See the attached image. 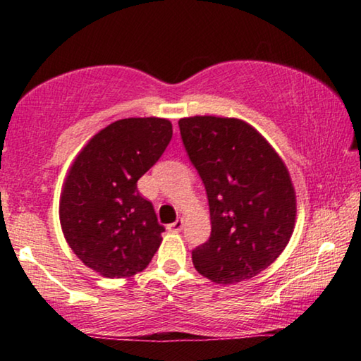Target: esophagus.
I'll list each match as a JSON object with an SVG mask.
<instances>
[{"label":"esophagus","mask_w":361,"mask_h":361,"mask_svg":"<svg viewBox=\"0 0 361 361\" xmlns=\"http://www.w3.org/2000/svg\"><path fill=\"white\" fill-rule=\"evenodd\" d=\"M182 226H184V220L177 219V220L174 221V224L167 225V230H169V231H180Z\"/></svg>","instance_id":"1"}]
</instances>
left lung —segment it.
Masks as SVG:
<instances>
[{"label": "left lung", "instance_id": "obj_1", "mask_svg": "<svg viewBox=\"0 0 361 361\" xmlns=\"http://www.w3.org/2000/svg\"><path fill=\"white\" fill-rule=\"evenodd\" d=\"M179 130L210 209V238L192 250V263L216 284L255 278L293 235L295 194L288 167L236 118H182Z\"/></svg>", "mask_w": 361, "mask_h": 361}]
</instances>
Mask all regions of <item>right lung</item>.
I'll return each mask as SVG.
<instances>
[{
	"label": "right lung",
	"instance_id": "right-lung-1",
	"mask_svg": "<svg viewBox=\"0 0 361 361\" xmlns=\"http://www.w3.org/2000/svg\"><path fill=\"white\" fill-rule=\"evenodd\" d=\"M172 137L164 118H125L88 141L61 195V225L83 264L105 278H128L149 264L164 226L137 192Z\"/></svg>",
	"mask_w": 361,
	"mask_h": 361
}]
</instances>
